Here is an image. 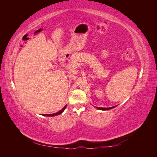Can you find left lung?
<instances>
[{
    "label": "left lung",
    "mask_w": 157,
    "mask_h": 157,
    "mask_svg": "<svg viewBox=\"0 0 157 157\" xmlns=\"http://www.w3.org/2000/svg\"><path fill=\"white\" fill-rule=\"evenodd\" d=\"M116 106H112V107H109V108H102V107H97V106H96V109H98L99 110H104V111H105V110H109V109H112L113 108H115Z\"/></svg>",
    "instance_id": "obj_1"
}]
</instances>
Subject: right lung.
I'll list each match as a JSON object with an SVG mask.
<instances>
[{"label": "right lung", "mask_w": 157, "mask_h": 157, "mask_svg": "<svg viewBox=\"0 0 157 157\" xmlns=\"http://www.w3.org/2000/svg\"><path fill=\"white\" fill-rule=\"evenodd\" d=\"M66 106H67V105H65L64 107H63L61 111H59V112H57V113H53V114H46V115H44V114H42V115L43 116H47V117H53V116H56V115H60V114H61V113L65 111V108H66Z\"/></svg>", "instance_id": "1"}]
</instances>
